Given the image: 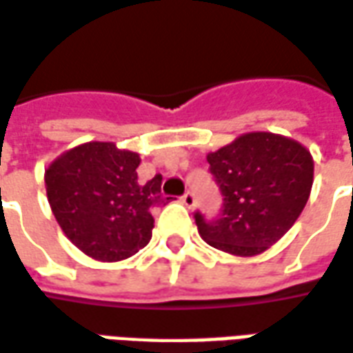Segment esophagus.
Wrapping results in <instances>:
<instances>
[{"label": "esophagus", "instance_id": "1", "mask_svg": "<svg viewBox=\"0 0 353 353\" xmlns=\"http://www.w3.org/2000/svg\"><path fill=\"white\" fill-rule=\"evenodd\" d=\"M181 202H183L187 208H193L194 204H196V199H194L193 191H187V193L181 196Z\"/></svg>", "mask_w": 353, "mask_h": 353}]
</instances>
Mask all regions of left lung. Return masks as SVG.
<instances>
[{
	"label": "left lung",
	"mask_w": 353,
	"mask_h": 353,
	"mask_svg": "<svg viewBox=\"0 0 353 353\" xmlns=\"http://www.w3.org/2000/svg\"><path fill=\"white\" fill-rule=\"evenodd\" d=\"M206 160L223 202L218 218L196 210L194 223L202 239L223 252H263L294 225L310 199L314 160L287 137L245 134Z\"/></svg>",
	"instance_id": "1"
}]
</instances>
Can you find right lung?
I'll use <instances>...</instances> for the list:
<instances>
[{
  "mask_svg": "<svg viewBox=\"0 0 353 353\" xmlns=\"http://www.w3.org/2000/svg\"><path fill=\"white\" fill-rule=\"evenodd\" d=\"M139 154L114 143H85L46 170L51 210L65 235L101 262L125 260L149 245L152 212L166 204L162 176L137 181Z\"/></svg>",
  "mask_w": 353,
  "mask_h": 353,
  "instance_id": "1",
  "label": "right lung"
}]
</instances>
